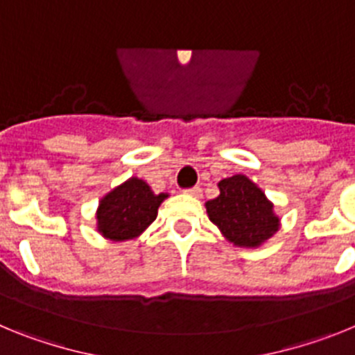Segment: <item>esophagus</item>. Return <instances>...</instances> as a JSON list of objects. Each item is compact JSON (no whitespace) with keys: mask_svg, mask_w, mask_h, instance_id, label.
<instances>
[{"mask_svg":"<svg viewBox=\"0 0 355 355\" xmlns=\"http://www.w3.org/2000/svg\"><path fill=\"white\" fill-rule=\"evenodd\" d=\"M184 193H188V196L197 197V199H199V197L202 196V190H200L199 187H193V188H188V190H184Z\"/></svg>","mask_w":355,"mask_h":355,"instance_id":"34e87169","label":"esophagus"}]
</instances>
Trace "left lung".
<instances>
[{"mask_svg": "<svg viewBox=\"0 0 355 355\" xmlns=\"http://www.w3.org/2000/svg\"><path fill=\"white\" fill-rule=\"evenodd\" d=\"M220 196L206 202L209 220L233 245L256 249L281 227V218L261 188L243 174L218 183Z\"/></svg>", "mask_w": 355, "mask_h": 355, "instance_id": "obj_1", "label": "left lung"}]
</instances>
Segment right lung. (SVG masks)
I'll list each match as a JSON object with an SVG mask.
<instances>
[{"instance_id":"add662e5","label":"right lung","mask_w":355,"mask_h":355,"mask_svg":"<svg viewBox=\"0 0 355 355\" xmlns=\"http://www.w3.org/2000/svg\"><path fill=\"white\" fill-rule=\"evenodd\" d=\"M167 197L168 193L156 196L144 180L130 178L99 200L97 233L112 241L140 236L156 220L159 205Z\"/></svg>"}]
</instances>
